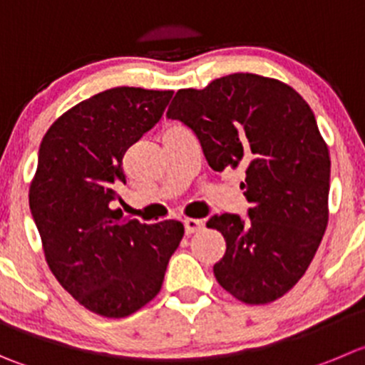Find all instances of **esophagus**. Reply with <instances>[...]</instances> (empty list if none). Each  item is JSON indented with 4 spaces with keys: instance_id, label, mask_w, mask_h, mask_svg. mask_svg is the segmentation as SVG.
Instances as JSON below:
<instances>
[{
    "instance_id": "1",
    "label": "esophagus",
    "mask_w": 365,
    "mask_h": 365,
    "mask_svg": "<svg viewBox=\"0 0 365 365\" xmlns=\"http://www.w3.org/2000/svg\"><path fill=\"white\" fill-rule=\"evenodd\" d=\"M202 227H204L202 220H197V218H186V220H185L186 235H193V232H199Z\"/></svg>"
}]
</instances>
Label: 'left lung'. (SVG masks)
I'll list each match as a JSON object with an SVG mask.
<instances>
[{
    "label": "left lung",
    "instance_id": "obj_1",
    "mask_svg": "<svg viewBox=\"0 0 365 365\" xmlns=\"http://www.w3.org/2000/svg\"><path fill=\"white\" fill-rule=\"evenodd\" d=\"M166 116L199 138L215 172L245 168L249 218L213 215L225 255L213 272L247 304L279 299L303 277L328 225L329 154L310 106L290 86L232 73L179 89Z\"/></svg>",
    "mask_w": 365,
    "mask_h": 365
}]
</instances>
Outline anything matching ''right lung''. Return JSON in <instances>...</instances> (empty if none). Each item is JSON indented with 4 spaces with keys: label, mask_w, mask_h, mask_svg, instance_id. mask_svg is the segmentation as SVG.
I'll return each instance as SVG.
<instances>
[{
    "label": "right lung",
    "mask_w": 365,
    "mask_h": 365,
    "mask_svg": "<svg viewBox=\"0 0 365 365\" xmlns=\"http://www.w3.org/2000/svg\"><path fill=\"white\" fill-rule=\"evenodd\" d=\"M173 91L113 88L62 114L44 134L30 211L58 283L103 317H127L161 290L185 225L141 224L110 210L123 155L165 113Z\"/></svg>",
    "instance_id": "obj_1"
}]
</instances>
